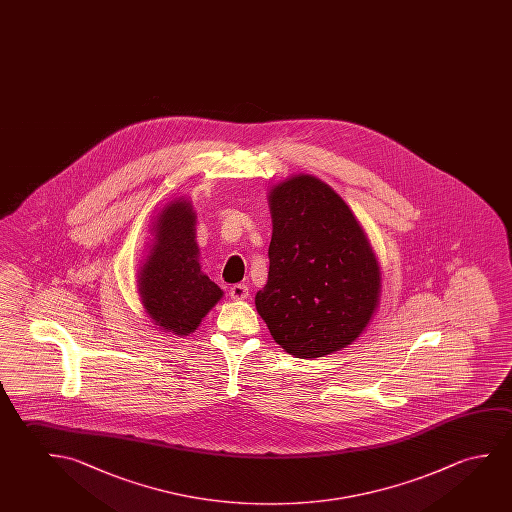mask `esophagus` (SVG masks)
Listing matches in <instances>:
<instances>
[{
	"label": "esophagus",
	"mask_w": 512,
	"mask_h": 512,
	"mask_svg": "<svg viewBox=\"0 0 512 512\" xmlns=\"http://www.w3.org/2000/svg\"><path fill=\"white\" fill-rule=\"evenodd\" d=\"M230 298L236 299V301H239V299H246L248 296H250V292H248V287L244 284H236L232 285L230 287Z\"/></svg>",
	"instance_id": "obj_1"
}]
</instances>
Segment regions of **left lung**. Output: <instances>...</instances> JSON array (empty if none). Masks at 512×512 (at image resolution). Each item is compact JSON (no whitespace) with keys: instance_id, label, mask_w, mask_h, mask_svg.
<instances>
[{"instance_id":"obj_1","label":"left lung","mask_w":512,"mask_h":512,"mask_svg":"<svg viewBox=\"0 0 512 512\" xmlns=\"http://www.w3.org/2000/svg\"><path fill=\"white\" fill-rule=\"evenodd\" d=\"M268 284L255 307L276 344L319 358L353 344L379 305L381 271L346 202L314 175L269 191Z\"/></svg>"}]
</instances>
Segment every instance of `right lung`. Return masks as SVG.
Wrapping results in <instances>:
<instances>
[{
  "mask_svg": "<svg viewBox=\"0 0 512 512\" xmlns=\"http://www.w3.org/2000/svg\"><path fill=\"white\" fill-rule=\"evenodd\" d=\"M154 239L138 275L143 308L159 330L186 337L223 296L200 269L195 211L186 198L163 207L154 221Z\"/></svg>",
  "mask_w": 512,
  "mask_h": 512,
  "instance_id": "1",
  "label": "right lung"
}]
</instances>
